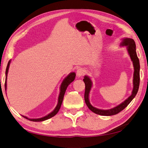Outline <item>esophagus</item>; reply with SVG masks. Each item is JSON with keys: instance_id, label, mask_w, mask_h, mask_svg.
Segmentation results:
<instances>
[{"instance_id": "esophagus-1", "label": "esophagus", "mask_w": 148, "mask_h": 148, "mask_svg": "<svg viewBox=\"0 0 148 148\" xmlns=\"http://www.w3.org/2000/svg\"><path fill=\"white\" fill-rule=\"evenodd\" d=\"M84 72H85L84 69L82 68H79L77 71V75L78 77H81L84 74Z\"/></svg>"}]
</instances>
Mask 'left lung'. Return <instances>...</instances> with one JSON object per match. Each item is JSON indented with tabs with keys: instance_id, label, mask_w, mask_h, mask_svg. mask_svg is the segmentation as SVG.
<instances>
[{
	"instance_id": "obj_1",
	"label": "left lung",
	"mask_w": 148,
	"mask_h": 148,
	"mask_svg": "<svg viewBox=\"0 0 148 148\" xmlns=\"http://www.w3.org/2000/svg\"><path fill=\"white\" fill-rule=\"evenodd\" d=\"M122 46H127L128 54L131 58V60L133 62V64L134 66V73H133V89L132 91V95L128 97L124 102L121 103L119 106H116L114 108L108 110H102L97 109L96 107H93L89 102V92L92 87V82L91 79L88 76H84L83 82L85 83V92H84V101L88 106V108L90 109L94 113L98 115H104V116H110L117 114L123 110L126 107L130 102L133 99L138 92L139 86H140V61L138 58L136 52V44L135 42L133 39L131 38H124L122 39L121 42Z\"/></svg>"
}]
</instances>
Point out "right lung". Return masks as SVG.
Listing matches in <instances>:
<instances>
[{
  "instance_id": "obj_1",
  "label": "right lung",
  "mask_w": 148,
  "mask_h": 148,
  "mask_svg": "<svg viewBox=\"0 0 148 148\" xmlns=\"http://www.w3.org/2000/svg\"><path fill=\"white\" fill-rule=\"evenodd\" d=\"M10 60L8 62V63L7 64V68H6V71H5V75H6V78H5V89L6 91L7 89V73H8V69H9V66H10ZM75 76L76 74L75 72H72V73H70L67 77L64 79V81L62 82V84H61V86H60V94H59V99H58V104L56 106V107L55 108V109L53 110L52 112H51L50 114H49L45 116V117H42V118H39V119H29L28 117H25V116L22 115L23 117L26 119H28L30 121H33V122H42V121H44L46 120H47L49 119H50L53 116L56 115L58 112H59L61 105H62V101H63L64 99V96L65 95V92L66 91V89L68 87L69 85L74 81V79L75 78Z\"/></svg>"
}]
</instances>
